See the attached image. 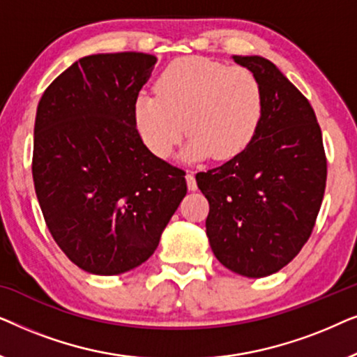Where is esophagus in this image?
<instances>
[{"label": "esophagus", "instance_id": "1", "mask_svg": "<svg viewBox=\"0 0 357 357\" xmlns=\"http://www.w3.org/2000/svg\"><path fill=\"white\" fill-rule=\"evenodd\" d=\"M187 185H188V190H192V192H195L197 190V180H195V174L193 172H188L187 174Z\"/></svg>", "mask_w": 357, "mask_h": 357}]
</instances>
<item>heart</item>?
I'll list each match as a JSON object with an SVG mask.
<instances>
[{
    "mask_svg": "<svg viewBox=\"0 0 357 357\" xmlns=\"http://www.w3.org/2000/svg\"><path fill=\"white\" fill-rule=\"evenodd\" d=\"M263 112V87L248 68L185 56L160 73L155 94H138L133 119L146 148L160 159L187 131V158L227 160L252 143Z\"/></svg>",
    "mask_w": 357,
    "mask_h": 357,
    "instance_id": "heart-1",
    "label": "heart"
}]
</instances>
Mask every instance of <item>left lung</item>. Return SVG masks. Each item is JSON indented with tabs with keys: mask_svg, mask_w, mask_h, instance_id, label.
Wrapping results in <instances>:
<instances>
[{
	"mask_svg": "<svg viewBox=\"0 0 357 357\" xmlns=\"http://www.w3.org/2000/svg\"><path fill=\"white\" fill-rule=\"evenodd\" d=\"M258 77L265 112L255 138L197 174L209 203L206 234L224 266L247 278L284 268L314 231L326 185L321 130L310 102L261 56H234Z\"/></svg>",
	"mask_w": 357,
	"mask_h": 357,
	"instance_id": "1",
	"label": "left lung"
}]
</instances>
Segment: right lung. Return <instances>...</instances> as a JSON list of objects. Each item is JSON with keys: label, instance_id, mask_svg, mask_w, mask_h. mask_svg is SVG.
Returning a JSON list of instances; mask_svg holds the SVG:
<instances>
[{"label": "right lung", "instance_id": "add662e5", "mask_svg": "<svg viewBox=\"0 0 357 357\" xmlns=\"http://www.w3.org/2000/svg\"><path fill=\"white\" fill-rule=\"evenodd\" d=\"M149 53L81 58L43 92L32 175L58 247L92 275L139 266L187 195L185 170L155 158L133 119L154 70Z\"/></svg>", "mask_w": 357, "mask_h": 357}]
</instances>
